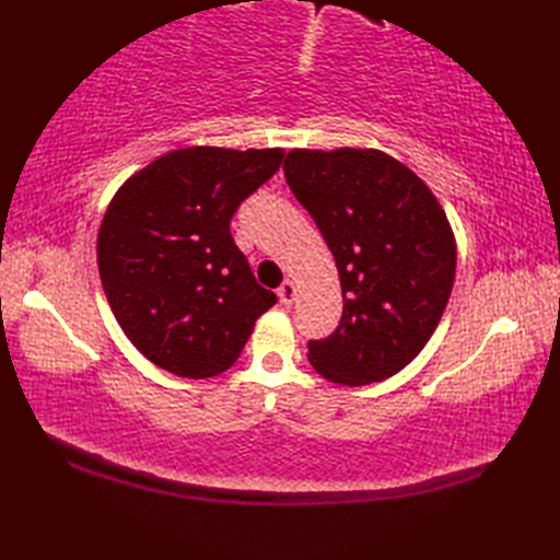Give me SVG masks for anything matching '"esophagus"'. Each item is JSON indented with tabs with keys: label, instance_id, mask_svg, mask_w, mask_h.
<instances>
[{
	"label": "esophagus",
	"instance_id": "esophagus-1",
	"mask_svg": "<svg viewBox=\"0 0 560 560\" xmlns=\"http://www.w3.org/2000/svg\"><path fill=\"white\" fill-rule=\"evenodd\" d=\"M295 295H299V287H295V281H293V279L283 281L281 287H279V299H281V303H283V305H293Z\"/></svg>",
	"mask_w": 560,
	"mask_h": 560
}]
</instances>
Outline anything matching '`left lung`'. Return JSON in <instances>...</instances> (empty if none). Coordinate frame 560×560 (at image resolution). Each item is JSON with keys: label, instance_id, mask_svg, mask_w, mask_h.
I'll return each instance as SVG.
<instances>
[{"label": "left lung", "instance_id": "obj_1", "mask_svg": "<svg viewBox=\"0 0 560 560\" xmlns=\"http://www.w3.org/2000/svg\"><path fill=\"white\" fill-rule=\"evenodd\" d=\"M283 173L337 261L343 315L311 341L329 383L371 385L423 351L457 269L447 213L409 165L380 149H291Z\"/></svg>", "mask_w": 560, "mask_h": 560}]
</instances>
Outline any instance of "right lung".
<instances>
[{
  "instance_id": "1",
  "label": "right lung",
  "mask_w": 560,
  "mask_h": 560,
  "mask_svg": "<svg viewBox=\"0 0 560 560\" xmlns=\"http://www.w3.org/2000/svg\"><path fill=\"white\" fill-rule=\"evenodd\" d=\"M281 159L283 149H175L110 199L96 243L101 283L153 365L189 380L229 371L277 303L233 243L231 219Z\"/></svg>"
}]
</instances>
